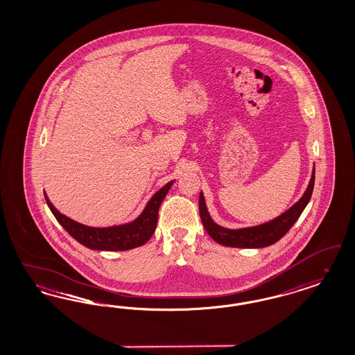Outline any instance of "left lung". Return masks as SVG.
<instances>
[{
  "instance_id": "obj_1",
  "label": "left lung",
  "mask_w": 355,
  "mask_h": 355,
  "mask_svg": "<svg viewBox=\"0 0 355 355\" xmlns=\"http://www.w3.org/2000/svg\"><path fill=\"white\" fill-rule=\"evenodd\" d=\"M314 181H315V168H313L311 178L304 190V196L291 207H288L285 213H282L281 216L269 222L249 226V227H239V229H227L216 223L207 210L206 201L201 191L198 203H200V216L202 220L203 227L206 229L209 236L223 246L241 248V249H259V248L270 246L285 236L290 230V227L300 218L304 207L307 206V203L311 198Z\"/></svg>"
}]
</instances>
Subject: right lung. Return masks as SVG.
Segmentation results:
<instances>
[{
  "label": "right lung",
  "mask_w": 355,
  "mask_h": 355,
  "mask_svg": "<svg viewBox=\"0 0 355 355\" xmlns=\"http://www.w3.org/2000/svg\"><path fill=\"white\" fill-rule=\"evenodd\" d=\"M173 184L174 181H170L166 185L162 186L158 191H155L137 218L126 223L107 227H93L71 220L54 207L45 191L44 196L55 220H58L69 234L76 241H78L81 245L92 250L125 252L142 246L152 238L153 233L157 227L159 206Z\"/></svg>",
  "instance_id": "right-lung-1"
}]
</instances>
